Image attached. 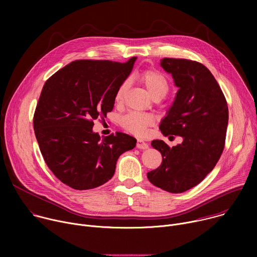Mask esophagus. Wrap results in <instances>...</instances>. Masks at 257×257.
Returning a JSON list of instances; mask_svg holds the SVG:
<instances>
[{
  "mask_svg": "<svg viewBox=\"0 0 257 257\" xmlns=\"http://www.w3.org/2000/svg\"><path fill=\"white\" fill-rule=\"evenodd\" d=\"M136 146H137V149H139V150H146V149H149V143L145 142L142 139H138Z\"/></svg>",
  "mask_w": 257,
  "mask_h": 257,
  "instance_id": "esophagus-1",
  "label": "esophagus"
}]
</instances>
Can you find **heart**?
<instances>
[{
    "label": "heart",
    "mask_w": 257,
    "mask_h": 257,
    "mask_svg": "<svg viewBox=\"0 0 257 257\" xmlns=\"http://www.w3.org/2000/svg\"><path fill=\"white\" fill-rule=\"evenodd\" d=\"M136 78L145 86V88L149 90L154 98H163L169 90V83L166 77L158 71H143L136 75ZM128 88L129 80L126 79L122 81L116 91L115 99L117 102H121L123 100ZM153 122L154 119L151 115L139 112H130L120 119L121 126L128 132L137 136L144 135L146 130H148V126L151 125Z\"/></svg>",
    "instance_id": "1"
}]
</instances>
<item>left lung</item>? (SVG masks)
<instances>
[{"label": "left lung", "instance_id": "8db88e82", "mask_svg": "<svg viewBox=\"0 0 257 257\" xmlns=\"http://www.w3.org/2000/svg\"><path fill=\"white\" fill-rule=\"evenodd\" d=\"M162 68L172 74L179 88L160 124L165 135H179L183 142L170 148L153 140L163 157L162 165L148 173L151 183L171 193L191 189L212 171L225 146L229 120L225 95L210 71L202 64L164 58Z\"/></svg>", "mask_w": 257, "mask_h": 257}]
</instances>
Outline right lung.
I'll use <instances>...</instances> for the list:
<instances>
[{
    "label": "right lung",
    "instance_id": "1",
    "mask_svg": "<svg viewBox=\"0 0 257 257\" xmlns=\"http://www.w3.org/2000/svg\"><path fill=\"white\" fill-rule=\"evenodd\" d=\"M136 59L73 61L43 87L33 117L35 137L50 170L73 189L104 184L114 176L119 157L135 148L136 139L128 134L101 138L92 127L99 116L112 112L116 91Z\"/></svg>",
    "mask_w": 257,
    "mask_h": 257
}]
</instances>
